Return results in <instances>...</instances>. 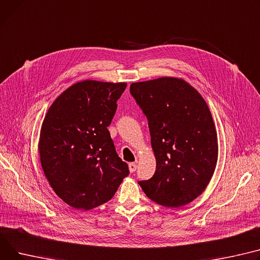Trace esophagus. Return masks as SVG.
<instances>
[{
	"instance_id": "esophagus-1",
	"label": "esophagus",
	"mask_w": 260,
	"mask_h": 260,
	"mask_svg": "<svg viewBox=\"0 0 260 260\" xmlns=\"http://www.w3.org/2000/svg\"><path fill=\"white\" fill-rule=\"evenodd\" d=\"M128 169L131 172H135L137 169V164L136 163H129L128 164Z\"/></svg>"
}]
</instances>
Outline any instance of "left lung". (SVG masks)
<instances>
[{
  "label": "left lung",
  "mask_w": 260,
  "mask_h": 260,
  "mask_svg": "<svg viewBox=\"0 0 260 260\" xmlns=\"http://www.w3.org/2000/svg\"><path fill=\"white\" fill-rule=\"evenodd\" d=\"M129 92L148 120L155 172L140 181L154 203L178 208L206 189L215 170L217 135L201 94L183 79L161 77L134 82Z\"/></svg>",
  "instance_id": "8db88e82"
}]
</instances>
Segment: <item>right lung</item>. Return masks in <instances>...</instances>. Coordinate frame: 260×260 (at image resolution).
Segmentation results:
<instances>
[{"label": "right lung", "instance_id": "right-lung-1", "mask_svg": "<svg viewBox=\"0 0 260 260\" xmlns=\"http://www.w3.org/2000/svg\"><path fill=\"white\" fill-rule=\"evenodd\" d=\"M125 88V82L83 80L62 92L46 114L41 164L57 197L73 208L107 203L129 174L108 129Z\"/></svg>", "mask_w": 260, "mask_h": 260}]
</instances>
